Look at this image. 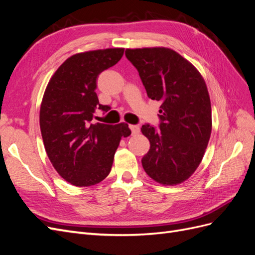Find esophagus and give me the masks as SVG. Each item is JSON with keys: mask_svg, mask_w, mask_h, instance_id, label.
I'll return each mask as SVG.
<instances>
[{"mask_svg": "<svg viewBox=\"0 0 255 255\" xmlns=\"http://www.w3.org/2000/svg\"><path fill=\"white\" fill-rule=\"evenodd\" d=\"M129 128H130V130H132L133 134H138V133H139V130H140L139 126H133V125H130V126H129Z\"/></svg>", "mask_w": 255, "mask_h": 255, "instance_id": "34e87169", "label": "esophagus"}]
</instances>
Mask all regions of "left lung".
<instances>
[{
  "instance_id": "obj_1",
  "label": "left lung",
  "mask_w": 255,
  "mask_h": 255,
  "mask_svg": "<svg viewBox=\"0 0 255 255\" xmlns=\"http://www.w3.org/2000/svg\"><path fill=\"white\" fill-rule=\"evenodd\" d=\"M152 100L160 101L159 128L143 125L150 141L141 164L163 185L186 181L201 163L212 133V107L205 81L196 67L168 48L127 49Z\"/></svg>"
}]
</instances>
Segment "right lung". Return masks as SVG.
<instances>
[{"label":"right lung","instance_id":"obj_1","mask_svg":"<svg viewBox=\"0 0 255 255\" xmlns=\"http://www.w3.org/2000/svg\"><path fill=\"white\" fill-rule=\"evenodd\" d=\"M125 49L114 48L74 54L51 78L40 106L43 144L53 167L74 186H92L111 172L122 137L130 135L127 123L92 125L99 103V74L116 65Z\"/></svg>","mask_w":255,"mask_h":255}]
</instances>
